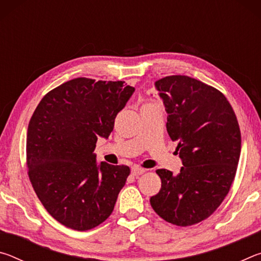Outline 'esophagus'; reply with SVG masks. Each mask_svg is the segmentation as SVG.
Wrapping results in <instances>:
<instances>
[{
    "mask_svg": "<svg viewBox=\"0 0 261 261\" xmlns=\"http://www.w3.org/2000/svg\"><path fill=\"white\" fill-rule=\"evenodd\" d=\"M144 173H145V169H143V168H140L138 166L132 167V169H131V174L134 175V176H136V177H138V176L143 175Z\"/></svg>",
    "mask_w": 261,
    "mask_h": 261,
    "instance_id": "34e87169",
    "label": "esophagus"
}]
</instances>
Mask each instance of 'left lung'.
I'll return each mask as SVG.
<instances>
[{"instance_id":"obj_1","label":"left lung","mask_w":261,"mask_h":261,"mask_svg":"<svg viewBox=\"0 0 261 261\" xmlns=\"http://www.w3.org/2000/svg\"><path fill=\"white\" fill-rule=\"evenodd\" d=\"M155 88L183 167L176 175L156 170L161 189L149 201L167 222L192 226L208 218L229 192L241 155L240 125L226 96L200 81L169 76Z\"/></svg>"}]
</instances>
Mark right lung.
<instances>
[{
  "label": "right lung",
  "instance_id": "right-lung-1",
  "mask_svg": "<svg viewBox=\"0 0 261 261\" xmlns=\"http://www.w3.org/2000/svg\"><path fill=\"white\" fill-rule=\"evenodd\" d=\"M135 88L124 82L76 78L43 96L26 140L29 176L48 213L84 231L112 214L130 168L98 162V138L107 139Z\"/></svg>",
  "mask_w": 261,
  "mask_h": 261
}]
</instances>
